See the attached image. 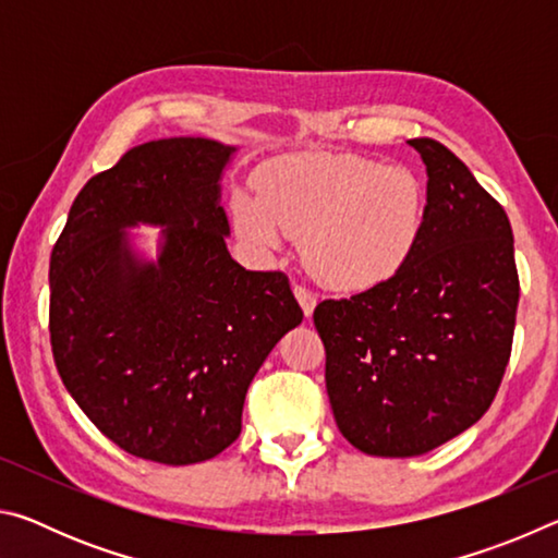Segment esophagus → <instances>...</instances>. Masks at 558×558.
<instances>
[{"label": "esophagus", "instance_id": "obj_1", "mask_svg": "<svg viewBox=\"0 0 558 558\" xmlns=\"http://www.w3.org/2000/svg\"><path fill=\"white\" fill-rule=\"evenodd\" d=\"M292 292H295V298H298V302H300V307H302V313H305V317L313 315V310H315V305H317V298L313 295V292H310L307 288H302V286H295V288H292Z\"/></svg>", "mask_w": 558, "mask_h": 558}]
</instances>
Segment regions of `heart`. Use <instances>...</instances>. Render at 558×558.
Returning a JSON list of instances; mask_svg holds the SVG:
<instances>
[{"mask_svg":"<svg viewBox=\"0 0 558 558\" xmlns=\"http://www.w3.org/2000/svg\"><path fill=\"white\" fill-rule=\"evenodd\" d=\"M428 194L409 167L354 155H298L266 167L258 194L233 196V229L258 251L302 235L325 286L362 292L399 276L426 229Z\"/></svg>","mask_w":558,"mask_h":558,"instance_id":"b5f03b06","label":"heart"}]
</instances>
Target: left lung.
Instances as JSON below:
<instances>
[{
	"mask_svg": "<svg viewBox=\"0 0 558 558\" xmlns=\"http://www.w3.org/2000/svg\"><path fill=\"white\" fill-rule=\"evenodd\" d=\"M426 229L384 286L315 307L337 428L366 456L413 458L483 418L512 352V226L470 169L430 137Z\"/></svg>",
	"mask_w": 558,
	"mask_h": 558,
	"instance_id": "1",
	"label": "left lung"
}]
</instances>
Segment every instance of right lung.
Segmentation results:
<instances>
[{"mask_svg":"<svg viewBox=\"0 0 558 558\" xmlns=\"http://www.w3.org/2000/svg\"><path fill=\"white\" fill-rule=\"evenodd\" d=\"M233 145L169 137L90 179L51 253V349L65 389L135 458L192 465L241 436L245 391L302 310L280 270L231 258ZM159 225L158 258L130 228Z\"/></svg>","mask_w":558,"mask_h":558,"instance_id":"right-lung-1","label":"right lung"}]
</instances>
